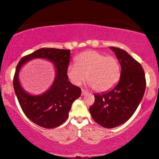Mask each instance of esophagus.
<instances>
[{
    "label": "esophagus",
    "instance_id": "1",
    "mask_svg": "<svg viewBox=\"0 0 159 159\" xmlns=\"http://www.w3.org/2000/svg\"><path fill=\"white\" fill-rule=\"evenodd\" d=\"M88 94V92L85 91V90H84V89H82V90H81V95H82V96L86 95V94Z\"/></svg>",
    "mask_w": 159,
    "mask_h": 159
}]
</instances>
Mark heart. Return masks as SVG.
<instances>
[{"label": "heart", "mask_w": 159, "mask_h": 159, "mask_svg": "<svg viewBox=\"0 0 159 159\" xmlns=\"http://www.w3.org/2000/svg\"><path fill=\"white\" fill-rule=\"evenodd\" d=\"M120 65L113 56L94 51H87L77 56L75 65H70L67 76L73 84L80 85L87 80L94 91L103 92L111 89L120 78Z\"/></svg>", "instance_id": "1"}]
</instances>
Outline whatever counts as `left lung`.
I'll return each mask as SVG.
<instances>
[{
    "label": "left lung",
    "mask_w": 159,
    "mask_h": 159,
    "mask_svg": "<svg viewBox=\"0 0 159 159\" xmlns=\"http://www.w3.org/2000/svg\"><path fill=\"white\" fill-rule=\"evenodd\" d=\"M121 66L118 84L110 91L94 94L89 112L93 120L104 128H113L131 117L143 98L146 87L142 65L124 50L110 47Z\"/></svg>",
    "instance_id": "left-lung-1"
}]
</instances>
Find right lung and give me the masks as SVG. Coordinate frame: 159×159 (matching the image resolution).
Returning a JSON list of instances; mask_svg holds the SVG:
<instances>
[{"label": "right lung", "instance_id": "1", "mask_svg": "<svg viewBox=\"0 0 159 159\" xmlns=\"http://www.w3.org/2000/svg\"><path fill=\"white\" fill-rule=\"evenodd\" d=\"M70 58V50L40 48L22 58L16 67L13 86L20 107L30 120L43 128H54L61 125L67 119L72 104L81 96V89L68 81ZM34 58L49 60L56 69L55 79L50 89L39 96L26 93L19 81L21 67Z\"/></svg>", "mask_w": 159, "mask_h": 159}]
</instances>
